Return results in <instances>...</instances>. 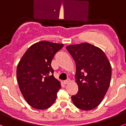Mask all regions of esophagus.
Listing matches in <instances>:
<instances>
[{
  "label": "esophagus",
  "mask_w": 126,
  "mask_h": 126,
  "mask_svg": "<svg viewBox=\"0 0 126 126\" xmlns=\"http://www.w3.org/2000/svg\"><path fill=\"white\" fill-rule=\"evenodd\" d=\"M70 79H66V80H64V81H63V82H64V84H67V83H68L70 82Z\"/></svg>",
  "instance_id": "1"
}]
</instances>
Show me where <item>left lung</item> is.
<instances>
[{
  "instance_id": "left-lung-1",
  "label": "left lung",
  "mask_w": 126,
  "mask_h": 126,
  "mask_svg": "<svg viewBox=\"0 0 126 126\" xmlns=\"http://www.w3.org/2000/svg\"><path fill=\"white\" fill-rule=\"evenodd\" d=\"M66 49L75 62L79 85V91L71 100L80 109H94L100 104L110 85L112 68L108 58L102 49L87 43L70 45Z\"/></svg>"
}]
</instances>
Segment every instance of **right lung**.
I'll return each mask as SVG.
<instances>
[{
    "label": "right lung",
    "mask_w": 126,
    "mask_h": 126,
    "mask_svg": "<svg viewBox=\"0 0 126 126\" xmlns=\"http://www.w3.org/2000/svg\"><path fill=\"white\" fill-rule=\"evenodd\" d=\"M62 44L41 41L28 48L17 68V79L24 99L33 108L46 109L54 103L60 83L51 63Z\"/></svg>",
    "instance_id": "right-lung-1"
}]
</instances>
